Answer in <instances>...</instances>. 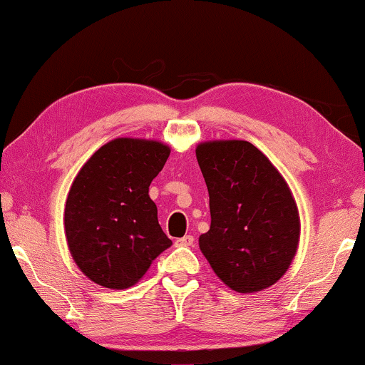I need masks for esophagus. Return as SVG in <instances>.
Masks as SVG:
<instances>
[{"mask_svg": "<svg viewBox=\"0 0 365 365\" xmlns=\"http://www.w3.org/2000/svg\"><path fill=\"white\" fill-rule=\"evenodd\" d=\"M176 244H178V246H186V247H187V246H192V244H194V237L189 236V234H187V236L176 239Z\"/></svg>", "mask_w": 365, "mask_h": 365, "instance_id": "esophagus-1", "label": "esophagus"}]
</instances>
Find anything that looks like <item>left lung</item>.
Segmentation results:
<instances>
[{
  "instance_id": "left-lung-1",
  "label": "left lung",
  "mask_w": 365,
  "mask_h": 365,
  "mask_svg": "<svg viewBox=\"0 0 365 365\" xmlns=\"http://www.w3.org/2000/svg\"><path fill=\"white\" fill-rule=\"evenodd\" d=\"M211 227L199 249L216 276L241 294L276 284L291 266L301 217L291 187L262 151L241 139L199 143Z\"/></svg>"
}]
</instances>
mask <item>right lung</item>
I'll list each match as a JSON object with an SVG mask.
<instances>
[{"instance_id": "right-lung-1", "label": "right lung", "mask_w": 365, "mask_h": 365, "mask_svg": "<svg viewBox=\"0 0 365 365\" xmlns=\"http://www.w3.org/2000/svg\"><path fill=\"white\" fill-rule=\"evenodd\" d=\"M169 153L168 144L154 139L116 138L74 178L64 206V234L73 261L98 286L133 287L171 247L149 197V184Z\"/></svg>"}]
</instances>
